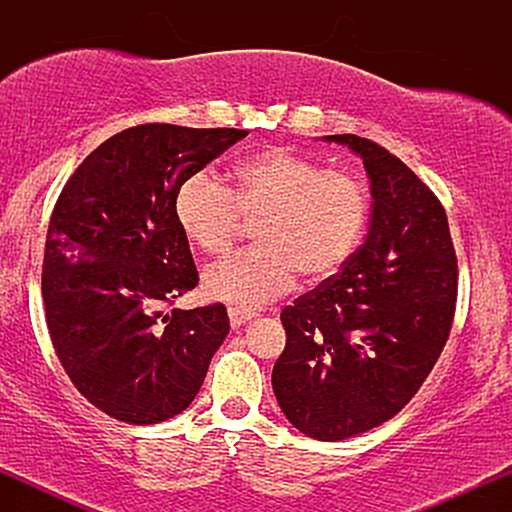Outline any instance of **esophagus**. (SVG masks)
<instances>
[{
	"label": "esophagus",
	"instance_id": "obj_1",
	"mask_svg": "<svg viewBox=\"0 0 512 512\" xmlns=\"http://www.w3.org/2000/svg\"><path fill=\"white\" fill-rule=\"evenodd\" d=\"M255 313H250V310H243V308H228V320H231L233 327H240L245 325V322L252 320Z\"/></svg>",
	"mask_w": 512,
	"mask_h": 512
}]
</instances>
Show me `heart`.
I'll return each mask as SVG.
<instances>
[{
  "label": "heart",
  "instance_id": "b5f03b06",
  "mask_svg": "<svg viewBox=\"0 0 512 512\" xmlns=\"http://www.w3.org/2000/svg\"><path fill=\"white\" fill-rule=\"evenodd\" d=\"M368 190L349 170L322 168L284 146L262 149L231 170L228 190L195 173L178 185L173 219L192 248L209 257L231 252L243 221L252 248L204 274L214 301L257 308L284 296L301 274L305 284L330 279L366 236Z\"/></svg>",
  "mask_w": 512,
  "mask_h": 512
}]
</instances>
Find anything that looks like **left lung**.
I'll list each match as a JSON object with an SVG mask.
<instances>
[{"label": "left lung", "mask_w": 512, "mask_h": 512, "mask_svg": "<svg viewBox=\"0 0 512 512\" xmlns=\"http://www.w3.org/2000/svg\"><path fill=\"white\" fill-rule=\"evenodd\" d=\"M327 142L363 158L370 228L342 272L281 310L272 387L298 431L334 443L385 424L424 385L450 337L457 255L443 204L414 170L356 134Z\"/></svg>", "instance_id": "obj_1"}]
</instances>
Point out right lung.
I'll list each match as a JSON object with an SVG mask.
<instances>
[{"label": "right lung", "instance_id": "add662e5", "mask_svg": "<svg viewBox=\"0 0 512 512\" xmlns=\"http://www.w3.org/2000/svg\"><path fill=\"white\" fill-rule=\"evenodd\" d=\"M245 134L161 122L122 129L57 197L43 257L50 339L76 390L117 421L149 426L185 411L226 339L223 303L166 313L199 281L173 197Z\"/></svg>", "mask_w": 512, "mask_h": 512}]
</instances>
